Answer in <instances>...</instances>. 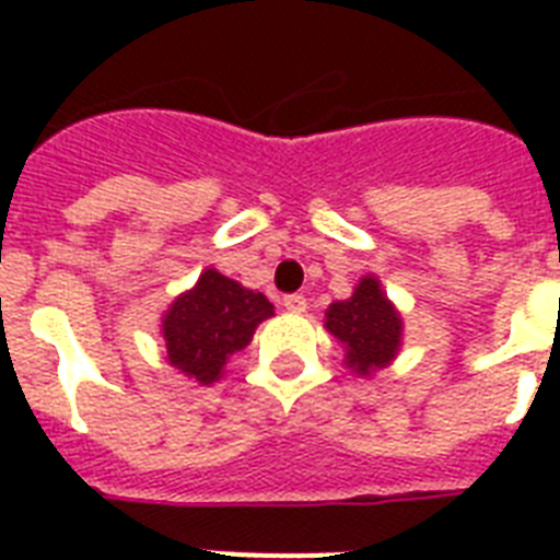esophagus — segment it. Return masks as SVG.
Instances as JSON below:
<instances>
[{
  "label": "esophagus",
  "mask_w": 560,
  "mask_h": 560,
  "mask_svg": "<svg viewBox=\"0 0 560 560\" xmlns=\"http://www.w3.org/2000/svg\"><path fill=\"white\" fill-rule=\"evenodd\" d=\"M281 305H284V311H290V314H302L307 307V299L302 296V293H290V296L281 299Z\"/></svg>",
  "instance_id": "1"
}]
</instances>
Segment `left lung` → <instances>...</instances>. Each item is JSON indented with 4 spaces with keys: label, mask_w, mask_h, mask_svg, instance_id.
Returning <instances> with one entry per match:
<instances>
[{
    "label": "left lung",
    "mask_w": 560,
    "mask_h": 560,
    "mask_svg": "<svg viewBox=\"0 0 560 560\" xmlns=\"http://www.w3.org/2000/svg\"><path fill=\"white\" fill-rule=\"evenodd\" d=\"M325 328L346 349V366L354 374H372L389 366L400 349V314L395 311L381 281L363 276L349 299L325 311Z\"/></svg>",
    "instance_id": "obj_1"
}]
</instances>
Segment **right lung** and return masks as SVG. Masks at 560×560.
<instances>
[{
  "label": "right lung",
  "mask_w": 560,
  "mask_h": 560,
  "mask_svg": "<svg viewBox=\"0 0 560 560\" xmlns=\"http://www.w3.org/2000/svg\"><path fill=\"white\" fill-rule=\"evenodd\" d=\"M267 316H272L270 299L209 267L162 314L165 360L209 386L220 381L229 354L249 346L255 328Z\"/></svg>",
  "instance_id": "1"
}]
</instances>
